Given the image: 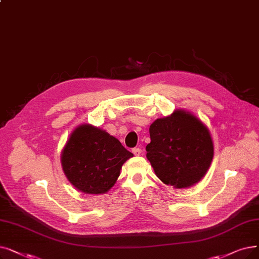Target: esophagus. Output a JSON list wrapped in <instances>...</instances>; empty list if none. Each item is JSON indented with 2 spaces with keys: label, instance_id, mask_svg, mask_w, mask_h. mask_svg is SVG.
I'll return each mask as SVG.
<instances>
[{
  "label": "esophagus",
  "instance_id": "34e87169",
  "mask_svg": "<svg viewBox=\"0 0 259 259\" xmlns=\"http://www.w3.org/2000/svg\"><path fill=\"white\" fill-rule=\"evenodd\" d=\"M132 152H133V154H134V155L139 156V155L142 153V150H141L140 148H133V149H132Z\"/></svg>",
  "mask_w": 259,
  "mask_h": 259
}]
</instances>
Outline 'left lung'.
<instances>
[{"instance_id": "obj_1", "label": "left lung", "mask_w": 259, "mask_h": 259, "mask_svg": "<svg viewBox=\"0 0 259 259\" xmlns=\"http://www.w3.org/2000/svg\"><path fill=\"white\" fill-rule=\"evenodd\" d=\"M147 159L161 181L174 188L198 183L210 166L213 144L209 130L185 110L155 119L149 128Z\"/></svg>"}]
</instances>
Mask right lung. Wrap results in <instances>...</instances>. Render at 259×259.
Listing matches in <instances>:
<instances>
[{
    "mask_svg": "<svg viewBox=\"0 0 259 259\" xmlns=\"http://www.w3.org/2000/svg\"><path fill=\"white\" fill-rule=\"evenodd\" d=\"M133 154L108 132L89 123L78 126L61 152V165L70 183L83 194H105Z\"/></svg>",
    "mask_w": 259,
    "mask_h": 259,
    "instance_id": "add662e5",
    "label": "right lung"
}]
</instances>
